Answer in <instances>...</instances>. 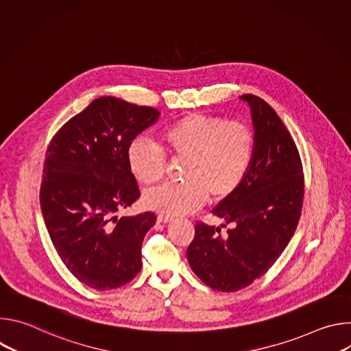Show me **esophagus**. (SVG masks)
Listing matches in <instances>:
<instances>
[{
    "mask_svg": "<svg viewBox=\"0 0 351 351\" xmlns=\"http://www.w3.org/2000/svg\"><path fill=\"white\" fill-rule=\"evenodd\" d=\"M157 221H158V222H162V223H168V222L173 221V218L169 217V215H165V214H158Z\"/></svg>",
    "mask_w": 351,
    "mask_h": 351,
    "instance_id": "34e87169",
    "label": "esophagus"
}]
</instances>
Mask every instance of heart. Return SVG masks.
I'll return each instance as SVG.
<instances>
[{
  "instance_id": "obj_1",
  "label": "heart",
  "mask_w": 351,
  "mask_h": 351,
  "mask_svg": "<svg viewBox=\"0 0 351 351\" xmlns=\"http://www.w3.org/2000/svg\"><path fill=\"white\" fill-rule=\"evenodd\" d=\"M161 141L172 158L183 160V182L149 189L143 203L165 215H184L211 199L232 195L252 169L256 136L248 125L203 114H189L161 132ZM128 165L134 178L154 184L165 173L162 149L137 137L128 145Z\"/></svg>"
}]
</instances>
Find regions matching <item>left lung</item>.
<instances>
[{"instance_id":"1","label":"left lung","mask_w":351,"mask_h":351,"mask_svg":"<svg viewBox=\"0 0 351 351\" xmlns=\"http://www.w3.org/2000/svg\"><path fill=\"white\" fill-rule=\"evenodd\" d=\"M240 98L250 106L254 126L252 169L213 210L230 228L222 233L197 222L186 253L199 279L228 293L252 285L275 264L294 234L304 198L303 165L289 130L263 98Z\"/></svg>"}]
</instances>
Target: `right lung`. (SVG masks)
<instances>
[{
    "label": "right lung",
    "instance_id": "1",
    "mask_svg": "<svg viewBox=\"0 0 351 351\" xmlns=\"http://www.w3.org/2000/svg\"><path fill=\"white\" fill-rule=\"evenodd\" d=\"M158 117L156 108L99 97L47 148L40 187L45 228L69 272L91 289L121 287L141 269V244L156 214L117 213L140 197L128 145Z\"/></svg>",
    "mask_w": 351,
    "mask_h": 351
}]
</instances>
